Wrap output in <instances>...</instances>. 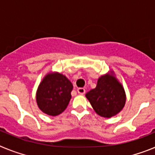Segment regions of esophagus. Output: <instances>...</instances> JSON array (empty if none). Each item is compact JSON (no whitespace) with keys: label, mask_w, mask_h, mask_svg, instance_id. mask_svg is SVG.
<instances>
[{"label":"esophagus","mask_w":155,"mask_h":155,"mask_svg":"<svg viewBox=\"0 0 155 155\" xmlns=\"http://www.w3.org/2000/svg\"><path fill=\"white\" fill-rule=\"evenodd\" d=\"M78 92L80 94H85V89L83 87H79V88H78Z\"/></svg>","instance_id":"34e87169"}]
</instances>
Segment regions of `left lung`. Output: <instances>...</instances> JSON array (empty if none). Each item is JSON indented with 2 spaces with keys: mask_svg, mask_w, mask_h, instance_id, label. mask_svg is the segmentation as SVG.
<instances>
[{
  "mask_svg": "<svg viewBox=\"0 0 155 155\" xmlns=\"http://www.w3.org/2000/svg\"><path fill=\"white\" fill-rule=\"evenodd\" d=\"M94 110L99 116L110 118L120 113L126 102V94L121 84L113 75L99 78L96 87L86 94Z\"/></svg>",
  "mask_w": 155,
  "mask_h": 155,
  "instance_id": "1",
  "label": "left lung"
}]
</instances>
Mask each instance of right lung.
Instances as JSON below:
<instances>
[{"label": "right lung", "instance_id": "right-lung-1", "mask_svg": "<svg viewBox=\"0 0 155 155\" xmlns=\"http://www.w3.org/2000/svg\"><path fill=\"white\" fill-rule=\"evenodd\" d=\"M73 84L64 75L48 74L39 84L36 101L44 113L55 116L66 109L71 98Z\"/></svg>", "mask_w": 155, "mask_h": 155}]
</instances>
